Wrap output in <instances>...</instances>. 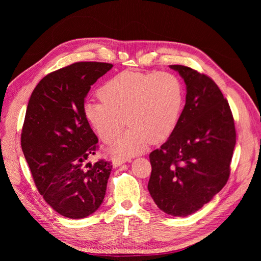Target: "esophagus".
<instances>
[{
	"label": "esophagus",
	"instance_id": "1",
	"mask_svg": "<svg viewBox=\"0 0 261 261\" xmlns=\"http://www.w3.org/2000/svg\"><path fill=\"white\" fill-rule=\"evenodd\" d=\"M127 161H130L129 159H125V158H114V159L112 160V164L114 168H117L120 167V165H122L123 163L127 162Z\"/></svg>",
	"mask_w": 261,
	"mask_h": 261
}]
</instances>
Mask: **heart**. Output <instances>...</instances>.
<instances>
[{"instance_id": "b5f03b06", "label": "heart", "mask_w": 261, "mask_h": 261, "mask_svg": "<svg viewBox=\"0 0 261 261\" xmlns=\"http://www.w3.org/2000/svg\"><path fill=\"white\" fill-rule=\"evenodd\" d=\"M101 102L85 105V115L105 143L118 155H133L144 151L150 140L160 143L175 130L184 102L183 86L168 72L118 73L101 86Z\"/></svg>"}]
</instances>
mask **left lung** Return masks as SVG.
<instances>
[{"mask_svg": "<svg viewBox=\"0 0 261 261\" xmlns=\"http://www.w3.org/2000/svg\"><path fill=\"white\" fill-rule=\"evenodd\" d=\"M186 85V102L175 130L150 153L148 191L159 209L187 217L224 187L236 133L230 106L210 77L170 65Z\"/></svg>", "mask_w": 261, "mask_h": 261, "instance_id": "obj_1", "label": "left lung"}]
</instances>
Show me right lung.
Wrapping results in <instances>:
<instances>
[{"label": "right lung", "instance_id": "1", "mask_svg": "<svg viewBox=\"0 0 261 261\" xmlns=\"http://www.w3.org/2000/svg\"><path fill=\"white\" fill-rule=\"evenodd\" d=\"M113 67L78 62L43 77L28 102L21 148L38 192L69 219L92 215L105 199L112 164L89 162L98 137L85 115L91 85Z\"/></svg>", "mask_w": 261, "mask_h": 261}]
</instances>
